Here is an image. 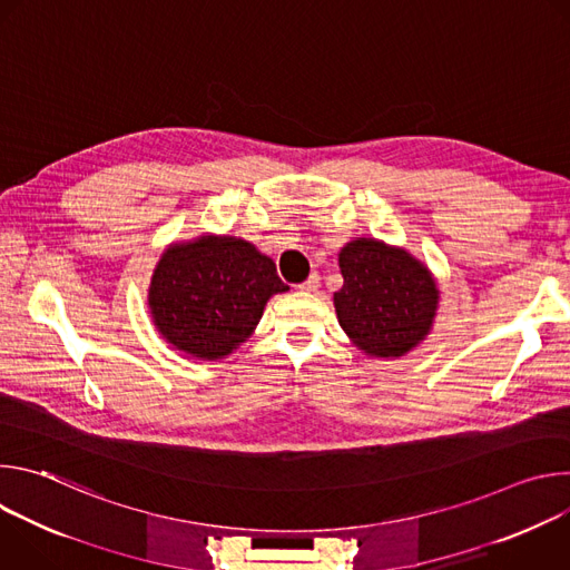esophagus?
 Segmentation results:
<instances>
[{"mask_svg": "<svg viewBox=\"0 0 570 570\" xmlns=\"http://www.w3.org/2000/svg\"><path fill=\"white\" fill-rule=\"evenodd\" d=\"M297 288H299V291H304V293H315V291L320 288V275H317V273H313V275H311L304 284H299Z\"/></svg>", "mask_w": 570, "mask_h": 570, "instance_id": "esophagus-1", "label": "esophagus"}]
</instances>
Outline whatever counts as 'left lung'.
<instances>
[{
    "mask_svg": "<svg viewBox=\"0 0 570 570\" xmlns=\"http://www.w3.org/2000/svg\"><path fill=\"white\" fill-rule=\"evenodd\" d=\"M343 288L334 293L338 324L370 358H401L433 330L440 288L431 268L405 248L356 236L341 248Z\"/></svg>",
    "mask_w": 570,
    "mask_h": 570,
    "instance_id": "8db88e82",
    "label": "left lung"
}]
</instances>
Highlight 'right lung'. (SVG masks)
I'll return each mask as SVG.
<instances>
[{
	"label": "right lung",
	"instance_id": "1",
	"mask_svg": "<svg viewBox=\"0 0 570 570\" xmlns=\"http://www.w3.org/2000/svg\"><path fill=\"white\" fill-rule=\"evenodd\" d=\"M286 291L275 262L250 240L205 232L161 253L148 286V311L174 350L218 361L253 336L268 299Z\"/></svg>",
	"mask_w": 570,
	"mask_h": 570
}]
</instances>
